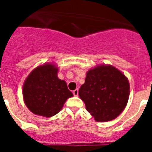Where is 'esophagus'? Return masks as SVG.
Returning a JSON list of instances; mask_svg holds the SVG:
<instances>
[{"instance_id": "34e87169", "label": "esophagus", "mask_w": 152, "mask_h": 152, "mask_svg": "<svg viewBox=\"0 0 152 152\" xmlns=\"http://www.w3.org/2000/svg\"><path fill=\"white\" fill-rule=\"evenodd\" d=\"M73 94L75 96H78V89H76L73 91Z\"/></svg>"}]
</instances>
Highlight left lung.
I'll return each mask as SVG.
<instances>
[{
	"instance_id": "left-lung-1",
	"label": "left lung",
	"mask_w": 152,
	"mask_h": 152,
	"mask_svg": "<svg viewBox=\"0 0 152 152\" xmlns=\"http://www.w3.org/2000/svg\"><path fill=\"white\" fill-rule=\"evenodd\" d=\"M129 82L124 74L110 64H100L86 74L79 96L96 122L116 119L126 108Z\"/></svg>"
}]
</instances>
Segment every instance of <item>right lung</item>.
I'll use <instances>...</instances> for the list:
<instances>
[{"label": "right lung", "mask_w": 152, "mask_h": 152, "mask_svg": "<svg viewBox=\"0 0 152 152\" xmlns=\"http://www.w3.org/2000/svg\"><path fill=\"white\" fill-rule=\"evenodd\" d=\"M58 72L56 64L45 63L34 68L24 81V103L33 113L45 117L55 116L73 96L66 82L58 77Z\"/></svg>", "instance_id": "1"}]
</instances>
